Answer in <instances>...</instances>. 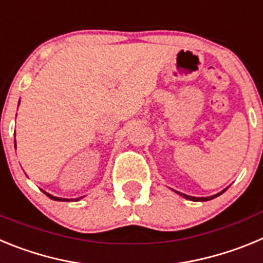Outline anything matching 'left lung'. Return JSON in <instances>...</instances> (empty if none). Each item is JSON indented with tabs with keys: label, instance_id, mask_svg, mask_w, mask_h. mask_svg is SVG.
Segmentation results:
<instances>
[{
	"label": "left lung",
	"instance_id": "1",
	"mask_svg": "<svg viewBox=\"0 0 263 263\" xmlns=\"http://www.w3.org/2000/svg\"><path fill=\"white\" fill-rule=\"evenodd\" d=\"M224 191H225V190H224ZM224 191L218 192V194L213 195V196H206V197H195V196H190V195L180 194V192H178V191H175V192H176V194H178V195H180V196L184 197V199H188V200H192V201H208V200H212V199H215V197L220 196V195H221Z\"/></svg>",
	"mask_w": 263,
	"mask_h": 263
}]
</instances>
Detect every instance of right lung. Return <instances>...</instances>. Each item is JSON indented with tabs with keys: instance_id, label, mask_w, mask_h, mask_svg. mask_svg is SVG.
Returning <instances> with one entry per match:
<instances>
[{
	"instance_id": "right-lung-1",
	"label": "right lung",
	"mask_w": 263,
	"mask_h": 263,
	"mask_svg": "<svg viewBox=\"0 0 263 263\" xmlns=\"http://www.w3.org/2000/svg\"><path fill=\"white\" fill-rule=\"evenodd\" d=\"M18 105H20V104H18ZM45 192L46 195H47L48 197H50V199H52V200H57V201H69V200H72V199H64V197H57V196H52V195L51 194H48V192H46V191H43ZM81 197H78V199H75V201H78V200H80Z\"/></svg>"
}]
</instances>
